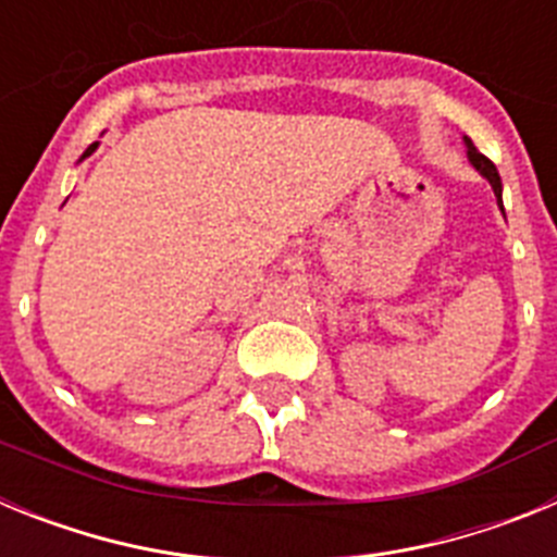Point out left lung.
I'll return each mask as SVG.
<instances>
[{"instance_id": "8db88e82", "label": "left lung", "mask_w": 557, "mask_h": 557, "mask_svg": "<svg viewBox=\"0 0 557 557\" xmlns=\"http://www.w3.org/2000/svg\"><path fill=\"white\" fill-rule=\"evenodd\" d=\"M466 147H469V161L474 164V170L480 172L482 178L488 181L491 189H494V195H496V203H499V209H502V181H499V172H496L494 161L485 159V156H482V152L471 145V139H466ZM502 214H505V209H502Z\"/></svg>"}]
</instances>
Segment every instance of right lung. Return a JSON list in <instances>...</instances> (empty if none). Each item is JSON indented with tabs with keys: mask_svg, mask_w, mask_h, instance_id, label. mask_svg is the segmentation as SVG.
<instances>
[{
	"mask_svg": "<svg viewBox=\"0 0 557 557\" xmlns=\"http://www.w3.org/2000/svg\"><path fill=\"white\" fill-rule=\"evenodd\" d=\"M95 150H97V141H95V145H88V147H86V152H83V156H81V161L88 159V156H91V152H95Z\"/></svg>",
	"mask_w": 557,
	"mask_h": 557,
	"instance_id": "add662e5",
	"label": "right lung"
}]
</instances>
